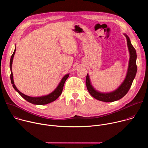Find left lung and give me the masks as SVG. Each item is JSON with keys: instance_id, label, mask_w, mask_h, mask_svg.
Here are the masks:
<instances>
[{"instance_id": "1", "label": "left lung", "mask_w": 148, "mask_h": 148, "mask_svg": "<svg viewBox=\"0 0 148 148\" xmlns=\"http://www.w3.org/2000/svg\"><path fill=\"white\" fill-rule=\"evenodd\" d=\"M124 35L127 40V45L130 54V58L127 74H126V76L121 85L116 90L111 92H100L95 90L92 86L88 74H87L86 77V86L89 93L94 98L99 101L105 102H110L120 99L127 94L132 86L134 79L135 77L137 71V66L136 62L137 57L136 52L131 43L129 37L126 34H124Z\"/></svg>"}]
</instances>
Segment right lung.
<instances>
[{"label": "right lung", "mask_w": 148, "mask_h": 148, "mask_svg": "<svg viewBox=\"0 0 148 148\" xmlns=\"http://www.w3.org/2000/svg\"><path fill=\"white\" fill-rule=\"evenodd\" d=\"M16 48L15 47L14 51L13 54L11 56V58H10V71H11L10 79H11L12 84H13V87L14 88V89L21 96H22L25 99H26L27 101H28L29 102H30V103H32L33 104H35V105H46V104L49 103H50V102L56 100L59 97V96L61 95V94L62 93L63 87H64V83H65L66 79L69 77V74H66V75H64V77H63V78L61 79L60 82L59 83L58 86L56 88V90L54 91H53L51 93H50V94L47 95H45V96L38 97H30V96L26 95H25V94L21 92L16 88V87L15 86L14 84L13 73L12 71V65L13 59V57H14V55L15 51H16Z\"/></svg>", "instance_id": "obj_1"}]
</instances>
